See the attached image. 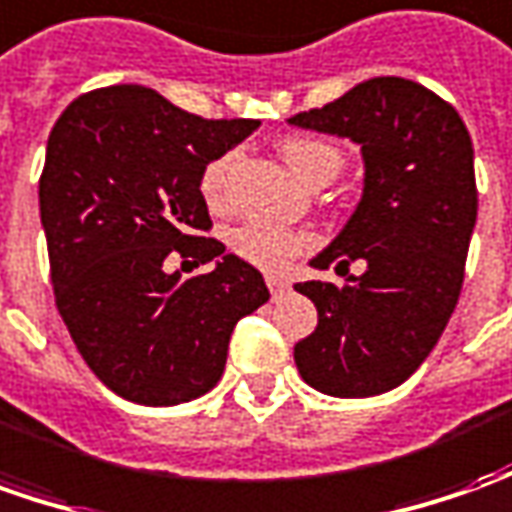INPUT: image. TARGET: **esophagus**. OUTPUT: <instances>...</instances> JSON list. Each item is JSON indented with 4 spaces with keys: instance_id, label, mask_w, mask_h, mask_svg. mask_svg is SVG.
Wrapping results in <instances>:
<instances>
[{
    "instance_id": "esophagus-1",
    "label": "esophagus",
    "mask_w": 512,
    "mask_h": 512,
    "mask_svg": "<svg viewBox=\"0 0 512 512\" xmlns=\"http://www.w3.org/2000/svg\"><path fill=\"white\" fill-rule=\"evenodd\" d=\"M266 285H269L271 297H277V294H283L285 288H288V283H285V280H280V277H266Z\"/></svg>"
}]
</instances>
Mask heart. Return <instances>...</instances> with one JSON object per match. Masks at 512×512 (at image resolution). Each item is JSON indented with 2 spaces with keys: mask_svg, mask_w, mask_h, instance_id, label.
<instances>
[{
  "mask_svg": "<svg viewBox=\"0 0 512 512\" xmlns=\"http://www.w3.org/2000/svg\"><path fill=\"white\" fill-rule=\"evenodd\" d=\"M285 165L300 182L311 184L325 176H336L342 168V151L319 137H288L280 145ZM229 156H218L201 173V198L207 201V207L218 210L224 204V182H227ZM308 235L294 232V229L277 227V224H263V221H252L243 224L232 232L229 246L232 252L246 260L249 266L269 274H280V271L291 269V263L308 249Z\"/></svg>",
  "mask_w": 512,
  "mask_h": 512,
  "instance_id": "heart-1",
  "label": "heart"
}]
</instances>
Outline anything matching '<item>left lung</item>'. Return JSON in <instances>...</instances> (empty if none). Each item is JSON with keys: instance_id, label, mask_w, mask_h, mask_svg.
I'll use <instances>...</instances> for the list:
<instances>
[{"instance_id": "left-lung-1", "label": "left lung", "mask_w": 512, "mask_h": 512, "mask_svg": "<svg viewBox=\"0 0 512 512\" xmlns=\"http://www.w3.org/2000/svg\"><path fill=\"white\" fill-rule=\"evenodd\" d=\"M288 125L350 139L364 187L342 232L311 260L344 283L294 288L316 330L294 344L302 381L333 398L401 387L443 336L460 300L476 224L474 145L451 103L406 78H373ZM353 259L368 263L350 275Z\"/></svg>"}]
</instances>
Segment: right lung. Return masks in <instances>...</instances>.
Instances as JSON below:
<instances>
[{
  "mask_svg": "<svg viewBox=\"0 0 512 512\" xmlns=\"http://www.w3.org/2000/svg\"><path fill=\"white\" fill-rule=\"evenodd\" d=\"M204 120L137 83L72 100L38 182L55 305L89 370L125 401L176 406L224 373L238 319L269 300L263 274L212 227L201 173L257 128ZM179 251L212 272L188 278Z\"/></svg>",
  "mask_w": 512,
  "mask_h": 512,
  "instance_id": "right-lung-1",
  "label": "right lung"
}]
</instances>
